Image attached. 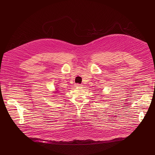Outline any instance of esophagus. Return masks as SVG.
<instances>
[{
  "instance_id": "1",
  "label": "esophagus",
  "mask_w": 155,
  "mask_h": 155,
  "mask_svg": "<svg viewBox=\"0 0 155 155\" xmlns=\"http://www.w3.org/2000/svg\"><path fill=\"white\" fill-rule=\"evenodd\" d=\"M75 87H82V85H81V84H75Z\"/></svg>"
}]
</instances>
